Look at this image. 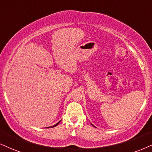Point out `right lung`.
Listing matches in <instances>:
<instances>
[{
	"mask_svg": "<svg viewBox=\"0 0 152 152\" xmlns=\"http://www.w3.org/2000/svg\"><path fill=\"white\" fill-rule=\"evenodd\" d=\"M60 122H61V121H59V122H58V123H57V124H56L53 125V126H50V127H54V126H57V125H58V124H59V123H60ZM48 128H49V127H48Z\"/></svg>",
	"mask_w": 152,
	"mask_h": 152,
	"instance_id": "1",
	"label": "right lung"
}]
</instances>
